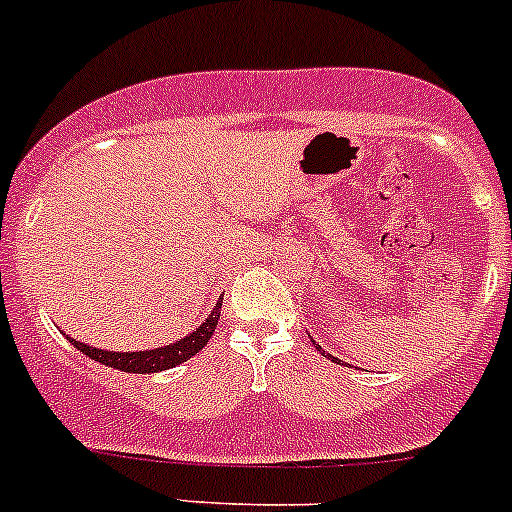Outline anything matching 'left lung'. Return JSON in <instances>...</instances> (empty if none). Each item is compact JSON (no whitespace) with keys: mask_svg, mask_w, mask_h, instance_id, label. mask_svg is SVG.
I'll use <instances>...</instances> for the list:
<instances>
[{"mask_svg":"<svg viewBox=\"0 0 512 512\" xmlns=\"http://www.w3.org/2000/svg\"><path fill=\"white\" fill-rule=\"evenodd\" d=\"M311 342H313V347H316V350L320 352V355H323V357H330V359H333V362H338V364H340V359H338V357H333V355H328V352H325V350H323V347H320V345H316V340H311Z\"/></svg>","mask_w":512,"mask_h":512,"instance_id":"obj_1","label":"left lung"}]
</instances>
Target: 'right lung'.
Instances as JSON below:
<instances>
[{"mask_svg": "<svg viewBox=\"0 0 512 512\" xmlns=\"http://www.w3.org/2000/svg\"><path fill=\"white\" fill-rule=\"evenodd\" d=\"M221 306L223 299L216 301L209 318L199 325V328L192 330L189 335H184L182 340L170 342V345L155 347V350H138V352H114V350H99V347L87 345V342H80L75 338H67L82 355L92 357L94 362L106 364L111 369H119V372H131V374H155L165 372V369L177 367V364L192 359L196 352L204 350L206 342L211 340L213 330H216L218 318H221Z\"/></svg>", "mask_w": 512, "mask_h": 512, "instance_id": "right-lung-1", "label": "right lung"}]
</instances>
